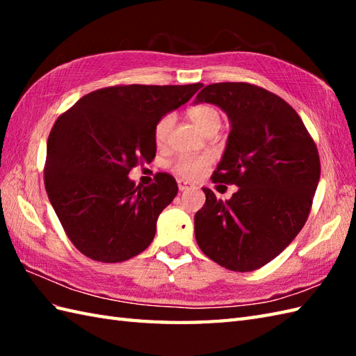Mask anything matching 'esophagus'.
<instances>
[{
	"mask_svg": "<svg viewBox=\"0 0 356 356\" xmlns=\"http://www.w3.org/2000/svg\"><path fill=\"white\" fill-rule=\"evenodd\" d=\"M177 186L180 191H186V190H191V188H194V185L185 182V180H177Z\"/></svg>",
	"mask_w": 356,
	"mask_h": 356,
	"instance_id": "1",
	"label": "esophagus"
}]
</instances>
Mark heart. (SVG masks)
<instances>
[{
	"mask_svg": "<svg viewBox=\"0 0 356 356\" xmlns=\"http://www.w3.org/2000/svg\"><path fill=\"white\" fill-rule=\"evenodd\" d=\"M188 116H190L193 122L207 134L217 133L218 128L222 125L220 111H218L214 105H209V104L195 105V107L188 110ZM172 125H174L172 113H166L165 116H162L157 120V124L154 127V142L157 145H163L166 138H168ZM208 165H209L208 156H197V157L179 156L176 161L172 162L171 168L180 177L195 179L200 176L202 171L205 170Z\"/></svg>",
	"mask_w": 356,
	"mask_h": 356,
	"instance_id": "b5f03b06",
	"label": "heart"
}]
</instances>
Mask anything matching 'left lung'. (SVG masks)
<instances>
[{"label": "left lung", "instance_id": "left-lung-1", "mask_svg": "<svg viewBox=\"0 0 356 356\" xmlns=\"http://www.w3.org/2000/svg\"><path fill=\"white\" fill-rule=\"evenodd\" d=\"M220 107L231 120L214 184L237 185L229 200L203 188L194 216L199 248L220 266L255 270L297 237L320 180L318 149L303 120L282 97L248 82L211 84L195 104Z\"/></svg>", "mask_w": 356, "mask_h": 356}]
</instances>
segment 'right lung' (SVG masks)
I'll return each instance as SVG.
<instances>
[{
  "label": "right lung",
  "instance_id": "right-lung-1",
  "mask_svg": "<svg viewBox=\"0 0 356 356\" xmlns=\"http://www.w3.org/2000/svg\"><path fill=\"white\" fill-rule=\"evenodd\" d=\"M203 84L113 86L82 96L56 119L47 140L44 185L74 248L102 263L140 254L179 191L171 174L136 186V165L156 156L154 127Z\"/></svg>",
  "mask_w": 356,
  "mask_h": 356
}]
</instances>
